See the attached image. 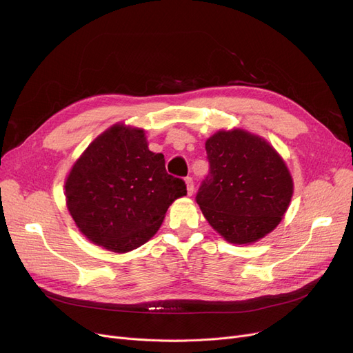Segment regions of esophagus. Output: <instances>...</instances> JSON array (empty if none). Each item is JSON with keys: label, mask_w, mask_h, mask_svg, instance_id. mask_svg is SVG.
I'll return each mask as SVG.
<instances>
[{"label": "esophagus", "mask_w": 353, "mask_h": 353, "mask_svg": "<svg viewBox=\"0 0 353 353\" xmlns=\"http://www.w3.org/2000/svg\"><path fill=\"white\" fill-rule=\"evenodd\" d=\"M186 186H188V194L192 196L194 192V181L192 177H186Z\"/></svg>", "instance_id": "34e87169"}]
</instances>
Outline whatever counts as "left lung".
I'll return each instance as SVG.
<instances>
[{"label": "left lung", "instance_id": "left-lung-1", "mask_svg": "<svg viewBox=\"0 0 353 353\" xmlns=\"http://www.w3.org/2000/svg\"><path fill=\"white\" fill-rule=\"evenodd\" d=\"M210 170L196 201L210 226L236 245L270 233L288 210L292 176L262 137L245 130L217 132L206 141Z\"/></svg>", "mask_w": 353, "mask_h": 353}]
</instances>
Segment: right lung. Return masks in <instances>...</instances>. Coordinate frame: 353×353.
<instances>
[{
	"label": "right lung",
	"instance_id": "right-lung-1",
	"mask_svg": "<svg viewBox=\"0 0 353 353\" xmlns=\"http://www.w3.org/2000/svg\"><path fill=\"white\" fill-rule=\"evenodd\" d=\"M141 128L116 124L92 141L65 180L71 217L90 242L116 253L144 245L159 230L186 183L165 172Z\"/></svg>",
	"mask_w": 353,
	"mask_h": 353
}]
</instances>
